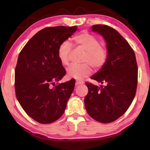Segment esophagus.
<instances>
[{"label":"esophagus","instance_id":"obj_1","mask_svg":"<svg viewBox=\"0 0 150 150\" xmlns=\"http://www.w3.org/2000/svg\"><path fill=\"white\" fill-rule=\"evenodd\" d=\"M83 83H84V82H83V81H76L75 85H76V86H77V85H79L83 84Z\"/></svg>","mask_w":150,"mask_h":150}]
</instances>
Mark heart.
Segmentation results:
<instances>
[{
  "instance_id": "obj_1",
  "label": "heart",
  "mask_w": 150,
  "mask_h": 150,
  "mask_svg": "<svg viewBox=\"0 0 150 150\" xmlns=\"http://www.w3.org/2000/svg\"><path fill=\"white\" fill-rule=\"evenodd\" d=\"M75 44L86 52L82 65H71L67 69L69 77L81 80L88 77L93 71L100 70L105 65L108 57V52L105 45L100 44L93 35L83 32L76 35L73 38ZM71 45L69 42L64 41L58 48V57L63 65H67L69 62V54Z\"/></svg>"
}]
</instances>
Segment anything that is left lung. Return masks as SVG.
I'll use <instances>...</instances> for the list:
<instances>
[{
    "mask_svg": "<svg viewBox=\"0 0 150 150\" xmlns=\"http://www.w3.org/2000/svg\"><path fill=\"white\" fill-rule=\"evenodd\" d=\"M105 39L108 57L105 65L91 79L102 83L100 87L87 82L85 97L87 113L94 120L110 123L122 116L132 103L138 84L136 55L128 42L110 26H92Z\"/></svg>",
    "mask_w": 150,
    "mask_h": 150,
    "instance_id": "left-lung-1",
    "label": "left lung"
}]
</instances>
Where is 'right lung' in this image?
I'll return each instance as SVG.
<instances>
[{
  "instance_id": "obj_1",
  "label": "right lung",
  "mask_w": 150,
  "mask_h": 150,
  "mask_svg": "<svg viewBox=\"0 0 150 150\" xmlns=\"http://www.w3.org/2000/svg\"><path fill=\"white\" fill-rule=\"evenodd\" d=\"M77 26L47 27L37 32L22 48L15 68L14 87L26 113L40 124H50L64 113L75 81L57 83L66 71L58 48Z\"/></svg>"
}]
</instances>
